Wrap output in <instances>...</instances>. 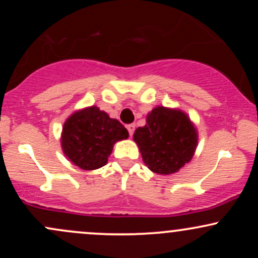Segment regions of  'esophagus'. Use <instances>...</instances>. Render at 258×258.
Instances as JSON below:
<instances>
[{
    "mask_svg": "<svg viewBox=\"0 0 258 258\" xmlns=\"http://www.w3.org/2000/svg\"><path fill=\"white\" fill-rule=\"evenodd\" d=\"M126 128H127V131H128L130 136H132V135H133V132H135L136 125H135V123H130V125H127V126H126Z\"/></svg>",
    "mask_w": 258,
    "mask_h": 258,
    "instance_id": "34e87169",
    "label": "esophagus"
}]
</instances>
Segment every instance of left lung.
I'll list each match as a JSON object with an SVG mask.
<instances>
[{"label": "left lung", "mask_w": 258, "mask_h": 258, "mask_svg": "<svg viewBox=\"0 0 258 258\" xmlns=\"http://www.w3.org/2000/svg\"><path fill=\"white\" fill-rule=\"evenodd\" d=\"M198 130L180 109L155 106L147 123L133 135L143 162L154 173L172 174L190 162L198 147Z\"/></svg>", "instance_id": "left-lung-1"}]
</instances>
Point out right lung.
I'll use <instances>...</instances> for the list:
<instances>
[{"label":"right lung","instance_id":"obj_1","mask_svg":"<svg viewBox=\"0 0 258 258\" xmlns=\"http://www.w3.org/2000/svg\"><path fill=\"white\" fill-rule=\"evenodd\" d=\"M128 138V131L98 106H86L65 120L60 136L64 155L85 171L97 170L108 162L116 142Z\"/></svg>","mask_w":258,"mask_h":258}]
</instances>
